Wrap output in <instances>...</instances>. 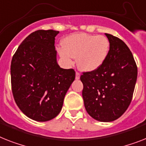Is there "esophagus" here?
<instances>
[{
    "label": "esophagus",
    "instance_id": "34e87169",
    "mask_svg": "<svg viewBox=\"0 0 146 146\" xmlns=\"http://www.w3.org/2000/svg\"><path fill=\"white\" fill-rule=\"evenodd\" d=\"M76 76H75V78L77 79V80H78V79H80V73L78 72H76Z\"/></svg>",
    "mask_w": 146,
    "mask_h": 146
}]
</instances>
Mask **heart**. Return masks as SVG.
<instances>
[{
	"label": "heart",
	"instance_id": "heart-1",
	"mask_svg": "<svg viewBox=\"0 0 146 146\" xmlns=\"http://www.w3.org/2000/svg\"><path fill=\"white\" fill-rule=\"evenodd\" d=\"M109 50V39L104 36L77 33L65 38L59 54L67 65L73 64L77 57L80 69L92 72L103 64Z\"/></svg>",
	"mask_w": 146,
	"mask_h": 146
}]
</instances>
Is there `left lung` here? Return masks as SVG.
<instances>
[{
    "label": "left lung",
    "mask_w": 146,
    "mask_h": 146,
    "mask_svg": "<svg viewBox=\"0 0 146 146\" xmlns=\"http://www.w3.org/2000/svg\"><path fill=\"white\" fill-rule=\"evenodd\" d=\"M110 42L108 55L96 70L83 72L82 96L90 116L100 121L119 119L129 107L137 78L133 54L123 41L105 33Z\"/></svg>",
    "instance_id": "8db88e82"
}]
</instances>
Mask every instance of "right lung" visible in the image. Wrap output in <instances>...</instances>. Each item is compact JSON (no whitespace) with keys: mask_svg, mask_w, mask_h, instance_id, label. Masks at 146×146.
Returning <instances> with one entry per match:
<instances>
[{"mask_svg":"<svg viewBox=\"0 0 146 146\" xmlns=\"http://www.w3.org/2000/svg\"><path fill=\"white\" fill-rule=\"evenodd\" d=\"M59 31L38 30L25 38L11 62L15 102L27 117L46 121L60 113L65 96L75 78L73 68L56 62L55 37Z\"/></svg>","mask_w":146,"mask_h":146,"instance_id":"add662e5","label":"right lung"}]
</instances>
